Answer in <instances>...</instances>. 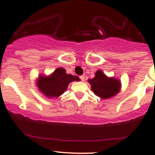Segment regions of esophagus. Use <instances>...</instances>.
Here are the masks:
<instances>
[{
	"mask_svg": "<svg viewBox=\"0 0 155 155\" xmlns=\"http://www.w3.org/2000/svg\"><path fill=\"white\" fill-rule=\"evenodd\" d=\"M80 78H81V81H84V80H85V76H84V75H81V76H80Z\"/></svg>",
	"mask_w": 155,
	"mask_h": 155,
	"instance_id": "1",
	"label": "esophagus"
}]
</instances>
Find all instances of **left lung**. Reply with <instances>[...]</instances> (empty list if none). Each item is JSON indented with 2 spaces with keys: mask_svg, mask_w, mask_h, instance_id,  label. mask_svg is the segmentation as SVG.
Wrapping results in <instances>:
<instances>
[{
  "mask_svg": "<svg viewBox=\"0 0 155 155\" xmlns=\"http://www.w3.org/2000/svg\"><path fill=\"white\" fill-rule=\"evenodd\" d=\"M91 89L94 94L101 99L113 98L121 90L122 84L120 80L113 77H107L101 70L95 73V77L88 80Z\"/></svg>",
  "mask_w": 155,
  "mask_h": 155,
  "instance_id": "left-lung-1",
  "label": "left lung"
}]
</instances>
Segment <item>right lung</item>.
Returning a JSON list of instances; mask_svg holds the SVG:
<instances>
[{"label":"right lung","mask_w":155,"mask_h":155,"mask_svg":"<svg viewBox=\"0 0 155 155\" xmlns=\"http://www.w3.org/2000/svg\"><path fill=\"white\" fill-rule=\"evenodd\" d=\"M78 76L66 74L65 68L59 67L49 75L39 74L36 80V87L39 92L48 98H59L67 90L73 81H79Z\"/></svg>","instance_id":"add662e5"}]
</instances>
